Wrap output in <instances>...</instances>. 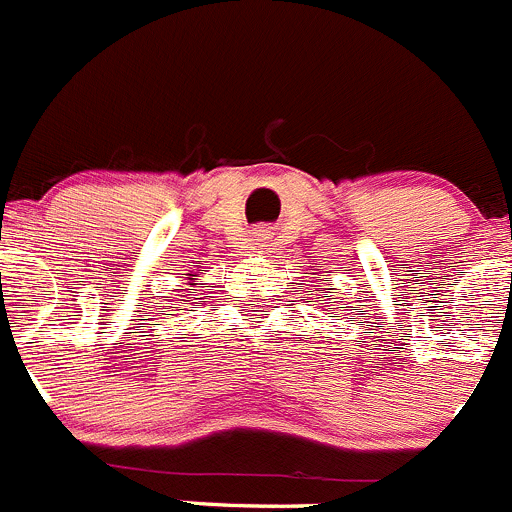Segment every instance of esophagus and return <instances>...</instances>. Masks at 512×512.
<instances>
[{"label": "esophagus", "instance_id": "1", "mask_svg": "<svg viewBox=\"0 0 512 512\" xmlns=\"http://www.w3.org/2000/svg\"><path fill=\"white\" fill-rule=\"evenodd\" d=\"M254 236H256L254 241H266V239H268V231H266V229H258Z\"/></svg>", "mask_w": 512, "mask_h": 512}]
</instances>
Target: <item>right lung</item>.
Segmentation results:
<instances>
[{
	"mask_svg": "<svg viewBox=\"0 0 512 512\" xmlns=\"http://www.w3.org/2000/svg\"><path fill=\"white\" fill-rule=\"evenodd\" d=\"M191 276H194V273H189V286H196V283H194V278H191ZM186 291H189V293H186V296H191V293H194V288H186Z\"/></svg>",
	"mask_w": 512,
	"mask_h": 512,
	"instance_id": "add662e5",
	"label": "right lung"
}]
</instances>
